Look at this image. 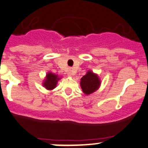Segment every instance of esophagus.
Listing matches in <instances>:
<instances>
[{
	"instance_id": "esophagus-1",
	"label": "esophagus",
	"mask_w": 148,
	"mask_h": 148,
	"mask_svg": "<svg viewBox=\"0 0 148 148\" xmlns=\"http://www.w3.org/2000/svg\"><path fill=\"white\" fill-rule=\"evenodd\" d=\"M75 74V71L74 69H69V71H68V75L69 76H73Z\"/></svg>"
}]
</instances>
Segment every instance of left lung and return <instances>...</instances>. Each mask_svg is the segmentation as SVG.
<instances>
[{
  "label": "left lung",
  "instance_id": "8db88e82",
  "mask_svg": "<svg viewBox=\"0 0 148 148\" xmlns=\"http://www.w3.org/2000/svg\"><path fill=\"white\" fill-rule=\"evenodd\" d=\"M80 84L83 92L86 95H89L98 90L100 85V82L96 74L89 71L81 79Z\"/></svg>",
  "mask_w": 148,
  "mask_h": 148
}]
</instances>
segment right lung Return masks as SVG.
Masks as SVG:
<instances>
[{"label": "right lung", "mask_w": 148, "mask_h": 148, "mask_svg": "<svg viewBox=\"0 0 148 148\" xmlns=\"http://www.w3.org/2000/svg\"><path fill=\"white\" fill-rule=\"evenodd\" d=\"M60 78L58 75L53 74V73H48L46 75V79H45V82L43 83V86L48 90H52L55 88L56 86V84Z\"/></svg>", "instance_id": "add662e5"}]
</instances>
